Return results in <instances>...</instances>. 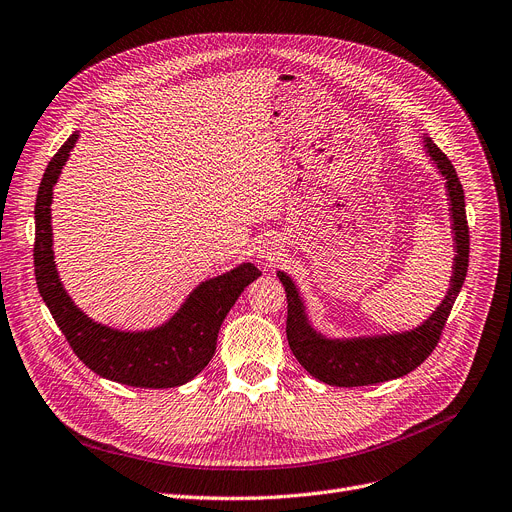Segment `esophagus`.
Wrapping results in <instances>:
<instances>
[{"mask_svg": "<svg viewBox=\"0 0 512 512\" xmlns=\"http://www.w3.org/2000/svg\"><path fill=\"white\" fill-rule=\"evenodd\" d=\"M279 256V243L275 241H266L264 246L258 248V258L264 262V264H273Z\"/></svg>", "mask_w": 512, "mask_h": 512, "instance_id": "esophagus-1", "label": "esophagus"}]
</instances>
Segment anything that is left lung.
<instances>
[{"label":"left lung","instance_id":"8db88e82","mask_svg":"<svg viewBox=\"0 0 512 512\" xmlns=\"http://www.w3.org/2000/svg\"><path fill=\"white\" fill-rule=\"evenodd\" d=\"M423 148L431 162L446 179V196L454 233V264L450 289L442 304L419 327L402 333H381L362 337H327L316 331L306 314L304 300L296 283L283 271H277L287 294V342L302 367L319 381L337 387L373 385L398 379L415 371L440 342L448 314L465 283L469 266V227L465 212V191L448 156L437 148L431 137L423 139Z\"/></svg>","mask_w":512,"mask_h":512}]
</instances>
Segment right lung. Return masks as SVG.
Wrapping results in <instances>:
<instances>
[{"instance_id": "right-lung-1", "label": "right lung", "mask_w": 512, "mask_h": 512, "mask_svg": "<svg viewBox=\"0 0 512 512\" xmlns=\"http://www.w3.org/2000/svg\"><path fill=\"white\" fill-rule=\"evenodd\" d=\"M72 133L47 164L35 202V279L56 325L85 367L104 379L133 387H177L191 381L210 362L227 312L262 273L252 262L202 281L166 323L148 331H120L95 323L66 294L54 262L52 196L62 168L75 148Z\"/></svg>"}]
</instances>
